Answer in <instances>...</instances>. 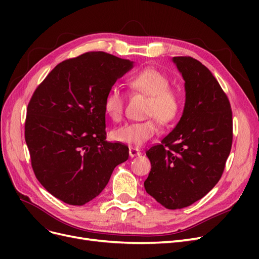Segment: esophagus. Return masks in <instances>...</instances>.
<instances>
[{
    "instance_id": "obj_1",
    "label": "esophagus",
    "mask_w": 259,
    "mask_h": 259,
    "mask_svg": "<svg viewBox=\"0 0 259 259\" xmlns=\"http://www.w3.org/2000/svg\"><path fill=\"white\" fill-rule=\"evenodd\" d=\"M140 154H142V152H140L139 149L134 148V147H131L130 148V155L132 156V158H134V156H138Z\"/></svg>"
}]
</instances>
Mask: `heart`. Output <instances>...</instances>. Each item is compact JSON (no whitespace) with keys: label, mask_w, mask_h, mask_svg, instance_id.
Returning <instances> with one entry per match:
<instances>
[{"label":"heart","mask_w":259,"mask_h":259,"mask_svg":"<svg viewBox=\"0 0 259 259\" xmlns=\"http://www.w3.org/2000/svg\"><path fill=\"white\" fill-rule=\"evenodd\" d=\"M128 88L134 93L148 96L145 114L150 117L114 130L112 138L128 146H142L159 132V121L164 125L176 121L182 110V98L170 88L168 76L154 68H146L133 75L128 80ZM103 107L113 122H120L125 110L124 94L116 89L109 90L104 97Z\"/></svg>","instance_id":"heart-1"}]
</instances>
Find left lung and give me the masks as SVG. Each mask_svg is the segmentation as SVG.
Segmentation results:
<instances>
[{
  "label": "left lung",
  "instance_id": "8db88e82",
  "mask_svg": "<svg viewBox=\"0 0 259 259\" xmlns=\"http://www.w3.org/2000/svg\"><path fill=\"white\" fill-rule=\"evenodd\" d=\"M173 61L185 80L186 104L176 127L146 154L148 194L168 209L184 208L221 179L232 146L230 101L209 70L189 56Z\"/></svg>",
  "mask_w": 259,
  "mask_h": 259
}]
</instances>
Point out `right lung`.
<instances>
[{"label":"right lung","instance_id":"right-lung-1","mask_svg":"<svg viewBox=\"0 0 259 259\" xmlns=\"http://www.w3.org/2000/svg\"><path fill=\"white\" fill-rule=\"evenodd\" d=\"M133 67L105 52L60 62L37 86L25 122L31 166L40 184L70 205H84L104 190L128 147L106 142L103 100Z\"/></svg>","mask_w":259,"mask_h":259}]
</instances>
